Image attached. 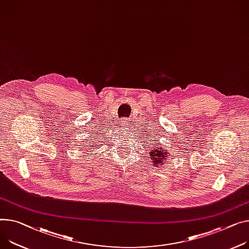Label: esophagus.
Returning a JSON list of instances; mask_svg holds the SVG:
<instances>
[{"label":"esophagus","mask_w":249,"mask_h":249,"mask_svg":"<svg viewBox=\"0 0 249 249\" xmlns=\"http://www.w3.org/2000/svg\"><path fill=\"white\" fill-rule=\"evenodd\" d=\"M121 124H122L123 126H124V125H125V126H126V124H126V120H123V121H122V123H121Z\"/></svg>","instance_id":"obj_1"}]
</instances>
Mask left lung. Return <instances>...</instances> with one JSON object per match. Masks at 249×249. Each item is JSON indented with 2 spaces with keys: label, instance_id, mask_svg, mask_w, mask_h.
Returning a JSON list of instances; mask_svg holds the SVG:
<instances>
[{
  "label": "left lung",
  "instance_id": "8db88e82",
  "mask_svg": "<svg viewBox=\"0 0 249 249\" xmlns=\"http://www.w3.org/2000/svg\"><path fill=\"white\" fill-rule=\"evenodd\" d=\"M168 155L169 154L166 148L160 146V142H158V144H155V146L149 151L148 157H150V160L154 162V164L160 166V164H163V162L165 161L164 160L165 158H167Z\"/></svg>",
  "mask_w": 249,
  "mask_h": 249
}]
</instances>
